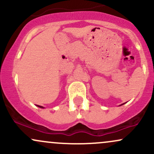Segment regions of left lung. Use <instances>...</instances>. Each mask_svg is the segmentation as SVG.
<instances>
[{
    "mask_svg": "<svg viewBox=\"0 0 154 154\" xmlns=\"http://www.w3.org/2000/svg\"><path fill=\"white\" fill-rule=\"evenodd\" d=\"M123 104H124V103H122V105H123ZM122 105H121V106H122Z\"/></svg>",
    "mask_w": 154,
    "mask_h": 154,
    "instance_id": "obj_1",
    "label": "left lung"
}]
</instances>
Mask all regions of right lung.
Masks as SVG:
<instances>
[{
  "mask_svg": "<svg viewBox=\"0 0 154 154\" xmlns=\"http://www.w3.org/2000/svg\"><path fill=\"white\" fill-rule=\"evenodd\" d=\"M37 106H38L40 107V108H43V106H38V105H37Z\"/></svg>",
  "mask_w": 154,
  "mask_h": 154,
  "instance_id": "right-lung-1",
  "label": "right lung"
}]
</instances>
